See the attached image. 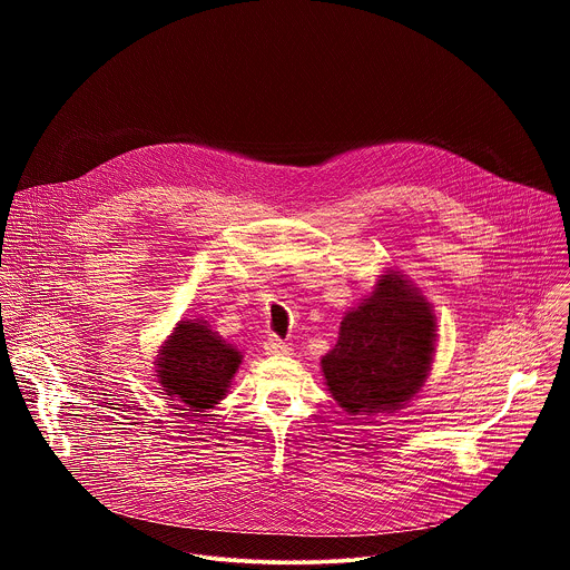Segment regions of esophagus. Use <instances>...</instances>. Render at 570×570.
<instances>
[{"mask_svg":"<svg viewBox=\"0 0 570 570\" xmlns=\"http://www.w3.org/2000/svg\"><path fill=\"white\" fill-rule=\"evenodd\" d=\"M264 350H266V354H271V356H286V354L291 352L288 343L282 341L279 336H268L266 343H264Z\"/></svg>","mask_w":570,"mask_h":570,"instance_id":"esophagus-1","label":"esophagus"}]
</instances>
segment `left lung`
Listing matches in <instances>:
<instances>
[{
    "mask_svg": "<svg viewBox=\"0 0 570 570\" xmlns=\"http://www.w3.org/2000/svg\"><path fill=\"white\" fill-rule=\"evenodd\" d=\"M433 341L429 302L399 275H383L376 291L343 317L322 372L347 413L396 411L426 381Z\"/></svg>",
    "mask_w": 570,
    "mask_h": 570,
    "instance_id": "8db88e82",
    "label": "left lung"
}]
</instances>
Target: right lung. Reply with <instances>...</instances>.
<instances>
[{
    "instance_id": "1",
    "label": "right lung",
    "mask_w": 570,
    "mask_h": 570,
    "mask_svg": "<svg viewBox=\"0 0 570 570\" xmlns=\"http://www.w3.org/2000/svg\"><path fill=\"white\" fill-rule=\"evenodd\" d=\"M240 354L225 345L205 322H183L159 352L157 376L161 387L189 409H212L223 399Z\"/></svg>"
}]
</instances>
